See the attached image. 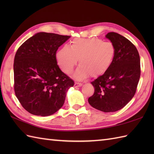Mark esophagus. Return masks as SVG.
Listing matches in <instances>:
<instances>
[{
    "label": "esophagus",
    "instance_id": "1",
    "mask_svg": "<svg viewBox=\"0 0 154 154\" xmlns=\"http://www.w3.org/2000/svg\"><path fill=\"white\" fill-rule=\"evenodd\" d=\"M82 83H79V82H75V87H80V86H81L82 85Z\"/></svg>",
    "mask_w": 154,
    "mask_h": 154
}]
</instances>
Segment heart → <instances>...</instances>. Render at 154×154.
Instances as JSON below:
<instances>
[{"instance_id":"b5f03b06","label":"heart","mask_w":154,"mask_h":154,"mask_svg":"<svg viewBox=\"0 0 154 154\" xmlns=\"http://www.w3.org/2000/svg\"><path fill=\"white\" fill-rule=\"evenodd\" d=\"M114 45L110 42L93 38L75 39L70 47L64 45L56 54L59 67L66 74L73 71L79 60L80 66L74 74L77 79H83L92 75L104 74L112 65L115 56Z\"/></svg>"}]
</instances>
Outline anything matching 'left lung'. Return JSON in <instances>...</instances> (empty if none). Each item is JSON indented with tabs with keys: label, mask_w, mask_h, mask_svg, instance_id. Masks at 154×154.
Listing matches in <instances>:
<instances>
[{
	"label": "left lung",
	"mask_w": 154,
	"mask_h": 154,
	"mask_svg": "<svg viewBox=\"0 0 154 154\" xmlns=\"http://www.w3.org/2000/svg\"><path fill=\"white\" fill-rule=\"evenodd\" d=\"M106 38L115 47V56L109 69L91 82L94 92L88 101L94 109L111 112L122 109L134 96L141 69L139 53L131 42L116 32Z\"/></svg>",
	"instance_id": "8db88e82"
}]
</instances>
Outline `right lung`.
Returning <instances> with one entry per match:
<instances>
[{
	"instance_id": "right-lung-1",
	"label": "right lung",
	"mask_w": 154,
	"mask_h": 154,
	"mask_svg": "<svg viewBox=\"0 0 154 154\" xmlns=\"http://www.w3.org/2000/svg\"><path fill=\"white\" fill-rule=\"evenodd\" d=\"M70 35L39 32L24 42L14 61L15 94L34 115L54 114L65 102L74 81L59 67L56 52Z\"/></svg>"
}]
</instances>
